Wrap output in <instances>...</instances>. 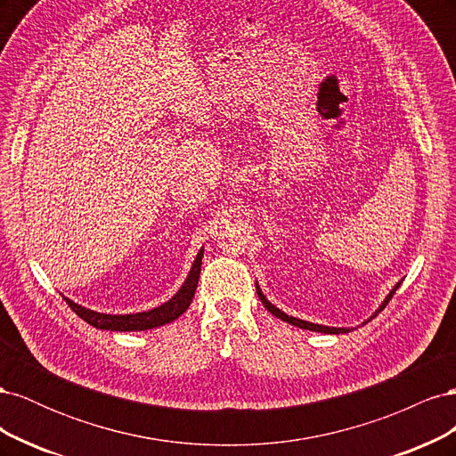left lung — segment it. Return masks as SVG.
I'll return each instance as SVG.
<instances>
[{
  "instance_id": "1",
  "label": "left lung",
  "mask_w": 456,
  "mask_h": 456,
  "mask_svg": "<svg viewBox=\"0 0 456 456\" xmlns=\"http://www.w3.org/2000/svg\"><path fill=\"white\" fill-rule=\"evenodd\" d=\"M402 285V281H399L392 291H390V295L384 298V302L382 305L379 306V310L375 312V315L382 310V308H386V305H388L390 302V298L394 297V293L397 291V287ZM256 293H258V298H260V302L262 305H265V308L270 312V314H273L275 317H280V320H283V322H287V323H291V325H295V327H300V329H308V330H315V333H327V335H340V333H350V329H344V327H327V325H317V323H310V322H305V320H298V317H293V315H287L285 312H281L280 308H275L272 302L262 295V291H260V287H258V283H256ZM372 315V317H375Z\"/></svg>"
}]
</instances>
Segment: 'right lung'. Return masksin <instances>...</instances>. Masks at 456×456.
<instances>
[{"label":"right lung","mask_w":456,"mask_h":456,"mask_svg":"<svg viewBox=\"0 0 456 456\" xmlns=\"http://www.w3.org/2000/svg\"><path fill=\"white\" fill-rule=\"evenodd\" d=\"M201 258H203V249H200V253L194 260V265H191L188 278L183 283V287L178 289V293L173 298H169L167 302H163L161 306L154 308V310L139 312V314L112 315V314H101V312H94V310L79 306L70 298H66V302H68V306H70L81 317V320L87 322L89 325H93L96 329H104V330H146V329L161 327L165 323L175 322L178 315H183L188 310L191 298H194L198 281H200Z\"/></svg>","instance_id":"obj_1"}]
</instances>
